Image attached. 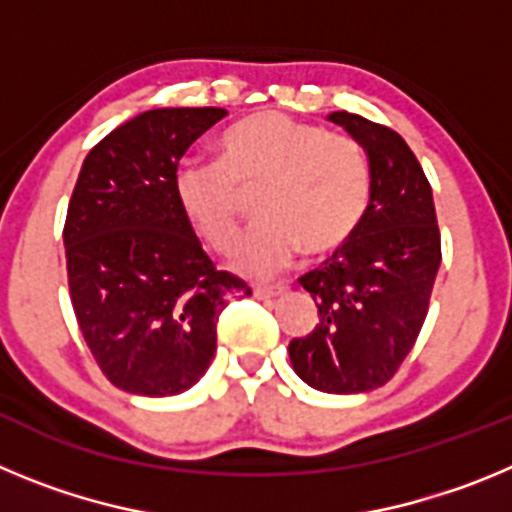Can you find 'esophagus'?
I'll return each mask as SVG.
<instances>
[{"instance_id":"obj_1","label":"esophagus","mask_w":512,"mask_h":512,"mask_svg":"<svg viewBox=\"0 0 512 512\" xmlns=\"http://www.w3.org/2000/svg\"><path fill=\"white\" fill-rule=\"evenodd\" d=\"M279 295H284V287H253V297L259 300H274Z\"/></svg>"}]
</instances>
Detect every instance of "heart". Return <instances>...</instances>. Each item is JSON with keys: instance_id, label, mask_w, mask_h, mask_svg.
<instances>
[{"instance_id": "obj_1", "label": "heart", "mask_w": 512, "mask_h": 512, "mask_svg": "<svg viewBox=\"0 0 512 512\" xmlns=\"http://www.w3.org/2000/svg\"><path fill=\"white\" fill-rule=\"evenodd\" d=\"M261 223L233 261L243 274L274 277L297 253L320 259L346 246L369 207L372 179L364 148L292 117L253 115L220 138V161H182L174 171L176 205L215 251L233 248L241 193L259 189Z\"/></svg>"}]
</instances>
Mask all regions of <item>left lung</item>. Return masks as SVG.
Segmentation results:
<instances>
[{
	"instance_id": "1",
	"label": "left lung",
	"mask_w": 512,
	"mask_h": 512,
	"mask_svg": "<svg viewBox=\"0 0 512 512\" xmlns=\"http://www.w3.org/2000/svg\"><path fill=\"white\" fill-rule=\"evenodd\" d=\"M328 120L364 148L372 194L354 238L300 277L320 323L289 343V361L315 390L356 395L390 382L410 354L441 266V233L431 184L408 143L351 112Z\"/></svg>"
}]
</instances>
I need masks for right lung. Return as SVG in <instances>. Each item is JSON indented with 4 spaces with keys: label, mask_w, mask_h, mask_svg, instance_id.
<instances>
[{
    "label": "right lung",
    "mask_w": 512,
    "mask_h": 512,
    "mask_svg": "<svg viewBox=\"0 0 512 512\" xmlns=\"http://www.w3.org/2000/svg\"><path fill=\"white\" fill-rule=\"evenodd\" d=\"M220 107H161L104 135L81 164L63 225L69 292L104 377L143 397L205 377L217 318L246 282L217 271L174 197V171Z\"/></svg>",
    "instance_id": "1"
}]
</instances>
